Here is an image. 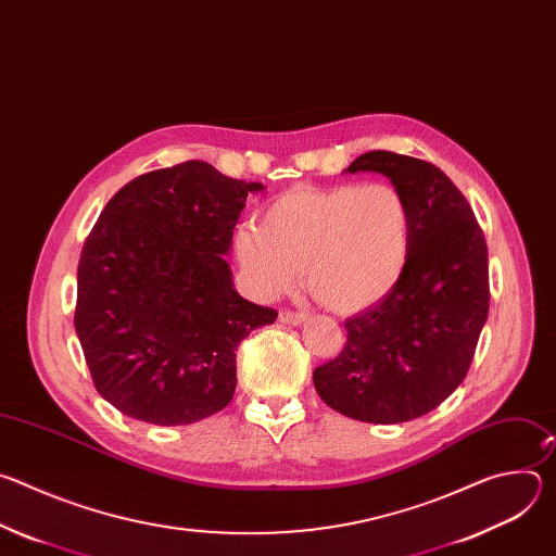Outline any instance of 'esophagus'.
Segmentation results:
<instances>
[{
    "instance_id": "34e87169",
    "label": "esophagus",
    "mask_w": 556,
    "mask_h": 556,
    "mask_svg": "<svg viewBox=\"0 0 556 556\" xmlns=\"http://www.w3.org/2000/svg\"><path fill=\"white\" fill-rule=\"evenodd\" d=\"M307 319L305 312H296V309H281L279 321L286 326H301Z\"/></svg>"
}]
</instances>
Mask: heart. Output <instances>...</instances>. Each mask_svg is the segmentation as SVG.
<instances>
[{"label": "heart", "mask_w": 556, "mask_h": 556, "mask_svg": "<svg viewBox=\"0 0 556 556\" xmlns=\"http://www.w3.org/2000/svg\"><path fill=\"white\" fill-rule=\"evenodd\" d=\"M412 244L405 195L387 182L294 187L235 232V253L262 294L294 286L337 312H356L401 281Z\"/></svg>", "instance_id": "1"}]
</instances>
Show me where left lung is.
Segmentation results:
<instances>
[{"instance_id":"8db88e82","label":"left lung","mask_w":556,"mask_h":556,"mask_svg":"<svg viewBox=\"0 0 556 556\" xmlns=\"http://www.w3.org/2000/svg\"><path fill=\"white\" fill-rule=\"evenodd\" d=\"M350 174H382L412 213L409 260L378 303L345 319L343 352L316 367L334 412L374 425L420 418L464 380L489 316V249L462 191L420 157L367 151Z\"/></svg>"}]
</instances>
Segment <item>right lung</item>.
<instances>
[{
    "label": "right lung",
    "instance_id": "right-lung-1",
    "mask_svg": "<svg viewBox=\"0 0 556 556\" xmlns=\"http://www.w3.org/2000/svg\"><path fill=\"white\" fill-rule=\"evenodd\" d=\"M264 189L189 161L105 204L78 260L74 328L97 391L125 416L191 425L232 401L237 345L277 319L237 294L224 260Z\"/></svg>",
    "mask_w": 556,
    "mask_h": 556
}]
</instances>
